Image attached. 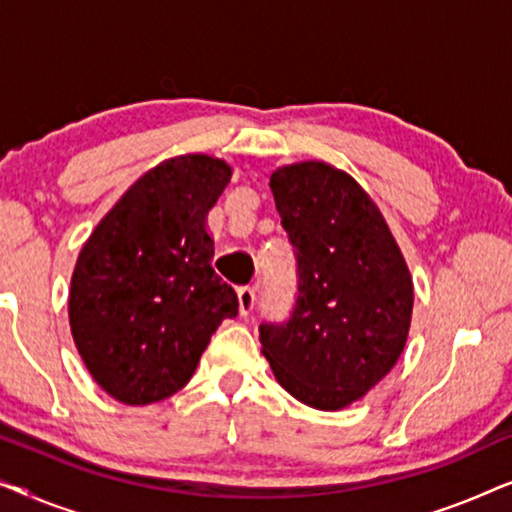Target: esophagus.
<instances>
[{"mask_svg": "<svg viewBox=\"0 0 512 512\" xmlns=\"http://www.w3.org/2000/svg\"><path fill=\"white\" fill-rule=\"evenodd\" d=\"M237 300H240V314L247 317L256 305V291L251 286H242V289H237Z\"/></svg>", "mask_w": 512, "mask_h": 512, "instance_id": "esophagus-1", "label": "esophagus"}]
</instances>
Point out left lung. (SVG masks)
<instances>
[{
	"instance_id": "left-lung-1",
	"label": "left lung",
	"mask_w": 512,
	"mask_h": 512,
	"mask_svg": "<svg viewBox=\"0 0 512 512\" xmlns=\"http://www.w3.org/2000/svg\"><path fill=\"white\" fill-rule=\"evenodd\" d=\"M298 256V300L263 324L261 352L300 403L335 412L361 401L403 354L415 289L380 207L352 174L300 160L270 174Z\"/></svg>"
}]
</instances>
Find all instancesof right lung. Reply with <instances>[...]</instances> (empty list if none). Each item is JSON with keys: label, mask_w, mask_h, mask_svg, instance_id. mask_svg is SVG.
Returning <instances> with one entry per match:
<instances>
[{"label": "right lung", "mask_w": 512, "mask_h": 512, "mask_svg": "<svg viewBox=\"0 0 512 512\" xmlns=\"http://www.w3.org/2000/svg\"><path fill=\"white\" fill-rule=\"evenodd\" d=\"M233 177L209 153L144 172L79 251L69 328L83 366L111 398L149 405L184 389L212 333L237 314L214 275L207 214Z\"/></svg>", "instance_id": "1"}]
</instances>
